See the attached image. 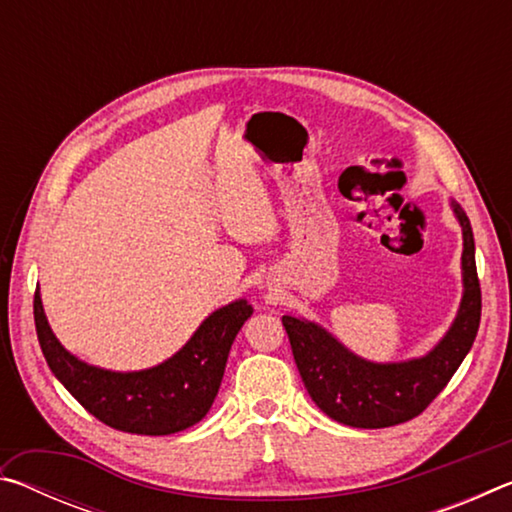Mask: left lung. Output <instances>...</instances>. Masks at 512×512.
I'll return each instance as SVG.
<instances>
[{
	"label": "left lung",
	"instance_id": "8db88e82",
	"mask_svg": "<svg viewBox=\"0 0 512 512\" xmlns=\"http://www.w3.org/2000/svg\"><path fill=\"white\" fill-rule=\"evenodd\" d=\"M449 207L463 232V296L452 325L427 354L406 361H370L345 348L314 320L282 316L307 393L332 420L357 429H381L411 420L436 400L470 352L481 320L474 235L463 207L456 201Z\"/></svg>",
	"mask_w": 512,
	"mask_h": 512
}]
</instances>
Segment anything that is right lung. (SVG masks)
<instances>
[{
  "mask_svg": "<svg viewBox=\"0 0 512 512\" xmlns=\"http://www.w3.org/2000/svg\"><path fill=\"white\" fill-rule=\"evenodd\" d=\"M33 316L47 366L85 411L112 429L169 436L201 422L210 411L232 341L253 316V305L239 298L219 307L167 361L131 372L92 366L65 350L49 327L40 287L33 298Z\"/></svg>",
  "mask_w": 512,
  "mask_h": 512,
  "instance_id": "right-lung-1",
  "label": "right lung"
}]
</instances>
